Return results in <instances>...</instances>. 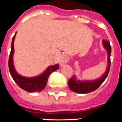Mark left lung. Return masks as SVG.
<instances>
[{
  "instance_id": "8db88e82",
  "label": "left lung",
  "mask_w": 122,
  "mask_h": 122,
  "mask_svg": "<svg viewBox=\"0 0 122 122\" xmlns=\"http://www.w3.org/2000/svg\"><path fill=\"white\" fill-rule=\"evenodd\" d=\"M103 46H104V48L107 50V55H108V57H107L108 65H107V68L106 69V71L100 78L98 79L97 80L92 81H79V80H77V79L75 77V76H73L68 81L69 87L72 91L79 93H90V92L97 90L106 79L109 74V72L110 67H111V46L110 45L109 41L107 39L106 40H103Z\"/></svg>"
}]
</instances>
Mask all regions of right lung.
<instances>
[{
	"label": "right lung",
	"mask_w": 122,
	"mask_h": 122,
	"mask_svg": "<svg viewBox=\"0 0 122 122\" xmlns=\"http://www.w3.org/2000/svg\"><path fill=\"white\" fill-rule=\"evenodd\" d=\"M15 35H16V33L13 37L11 52L10 54L9 60H8V68H9L11 76H12L13 80L20 88L28 92L41 91L46 87L50 74L52 72L57 70L59 68V64L49 66L41 75L37 77L29 78V77H25L20 76L15 71L13 66V54L14 52V40H15Z\"/></svg>",
	"instance_id": "1"
}]
</instances>
